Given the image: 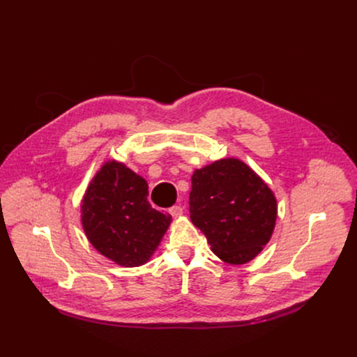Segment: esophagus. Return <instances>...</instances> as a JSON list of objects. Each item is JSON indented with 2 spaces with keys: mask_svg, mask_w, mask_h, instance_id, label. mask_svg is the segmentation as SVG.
<instances>
[{
  "mask_svg": "<svg viewBox=\"0 0 357 357\" xmlns=\"http://www.w3.org/2000/svg\"><path fill=\"white\" fill-rule=\"evenodd\" d=\"M168 212H169V215H172L173 218H178V216L183 215V208L178 206V205H176V206H173V208H169Z\"/></svg>",
  "mask_w": 357,
  "mask_h": 357,
  "instance_id": "esophagus-1",
  "label": "esophagus"
}]
</instances>
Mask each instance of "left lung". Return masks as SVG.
Masks as SVG:
<instances>
[{
  "label": "left lung",
  "instance_id": "obj_1",
  "mask_svg": "<svg viewBox=\"0 0 357 357\" xmlns=\"http://www.w3.org/2000/svg\"><path fill=\"white\" fill-rule=\"evenodd\" d=\"M189 199L192 222L227 263L252 260L273 234L276 199L267 184L238 160H219L196 169Z\"/></svg>",
  "mask_w": 357,
  "mask_h": 357
}]
</instances>
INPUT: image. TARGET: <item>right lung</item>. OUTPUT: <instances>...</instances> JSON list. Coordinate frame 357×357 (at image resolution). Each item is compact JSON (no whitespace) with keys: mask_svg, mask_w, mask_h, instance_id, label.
<instances>
[{"mask_svg":"<svg viewBox=\"0 0 357 357\" xmlns=\"http://www.w3.org/2000/svg\"><path fill=\"white\" fill-rule=\"evenodd\" d=\"M148 184L121 162H107L82 200V227L90 243L121 266L144 264L155 251L172 216L146 199Z\"/></svg>","mask_w":357,"mask_h":357,"instance_id":"obj_1","label":"right lung"}]
</instances>
